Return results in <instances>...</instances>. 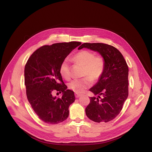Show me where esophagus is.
<instances>
[{
  "mask_svg": "<svg viewBox=\"0 0 152 152\" xmlns=\"http://www.w3.org/2000/svg\"><path fill=\"white\" fill-rule=\"evenodd\" d=\"M81 96V94H78V93H75V96H76V98L80 97Z\"/></svg>",
  "mask_w": 152,
  "mask_h": 152,
  "instance_id": "34e87169",
  "label": "esophagus"
}]
</instances>
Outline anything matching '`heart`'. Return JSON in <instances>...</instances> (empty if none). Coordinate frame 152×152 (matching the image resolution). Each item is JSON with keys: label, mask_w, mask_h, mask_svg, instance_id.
<instances>
[{"label": "heart", "mask_w": 152, "mask_h": 152, "mask_svg": "<svg viewBox=\"0 0 152 152\" xmlns=\"http://www.w3.org/2000/svg\"><path fill=\"white\" fill-rule=\"evenodd\" d=\"M72 60L76 63L84 66L82 75L88 77L72 80L68 84V88L76 93H81L91 86V80L97 81L101 77L104 69L105 61L102 56H95L93 52L88 50L78 52L72 58ZM59 71L60 75L65 80L70 78V67L67 59L62 61Z\"/></svg>", "instance_id": "b5f03b06"}]
</instances>
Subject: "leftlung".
<instances>
[{
  "label": "left lung",
  "instance_id": "1",
  "mask_svg": "<svg viewBox=\"0 0 152 152\" xmlns=\"http://www.w3.org/2000/svg\"><path fill=\"white\" fill-rule=\"evenodd\" d=\"M83 48L99 53L104 59L103 73L89 91L94 94L86 108V114L96 122H107L120 113L129 94V68L121 53L113 46L101 43H84Z\"/></svg>",
  "mask_w": 152,
  "mask_h": 152
}]
</instances>
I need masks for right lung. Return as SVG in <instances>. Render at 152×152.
<instances>
[{
    "label": "right lung",
    "instance_id": "obj_1",
    "mask_svg": "<svg viewBox=\"0 0 152 152\" xmlns=\"http://www.w3.org/2000/svg\"><path fill=\"white\" fill-rule=\"evenodd\" d=\"M81 42L58 43L37 50L25 66L24 77L28 101L35 114L50 124L62 122L69 115V107L75 101L74 92L67 89L60 73L62 61ZM62 92L60 98L52 95Z\"/></svg>",
    "mask_w": 152,
    "mask_h": 152
}]
</instances>
